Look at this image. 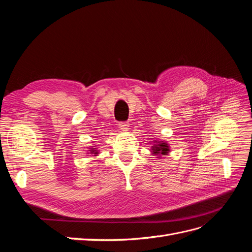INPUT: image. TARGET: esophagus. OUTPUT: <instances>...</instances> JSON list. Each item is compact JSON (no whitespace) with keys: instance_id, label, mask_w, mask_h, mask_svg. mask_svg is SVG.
<instances>
[{"instance_id":"34e87169","label":"esophagus","mask_w":252,"mask_h":252,"mask_svg":"<svg viewBox=\"0 0 252 252\" xmlns=\"http://www.w3.org/2000/svg\"><path fill=\"white\" fill-rule=\"evenodd\" d=\"M119 127L121 128V130L127 131L128 129H129V124H128V122H120V123H119Z\"/></svg>"}]
</instances>
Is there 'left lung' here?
<instances>
[{
  "instance_id": "left-lung-1",
  "label": "left lung",
  "mask_w": 252,
  "mask_h": 252,
  "mask_svg": "<svg viewBox=\"0 0 252 252\" xmlns=\"http://www.w3.org/2000/svg\"><path fill=\"white\" fill-rule=\"evenodd\" d=\"M152 151H154L156 155L162 154L163 156H165L167 152L169 151V149H168V146H167L166 143L159 142L158 145H155V147H154V149H152Z\"/></svg>"
}]
</instances>
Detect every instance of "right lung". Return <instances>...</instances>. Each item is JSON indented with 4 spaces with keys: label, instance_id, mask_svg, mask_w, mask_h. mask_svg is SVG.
<instances>
[{
    "label": "right lung",
    "instance_id": "add662e5",
    "mask_svg": "<svg viewBox=\"0 0 252 252\" xmlns=\"http://www.w3.org/2000/svg\"><path fill=\"white\" fill-rule=\"evenodd\" d=\"M93 152H95V154H94V155H96V151H95V150H93Z\"/></svg>",
    "mask_w": 252,
    "mask_h": 252
}]
</instances>
